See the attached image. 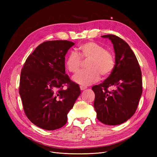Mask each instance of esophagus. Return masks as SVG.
Listing matches in <instances>:
<instances>
[{"label": "esophagus", "instance_id": "1", "mask_svg": "<svg viewBox=\"0 0 157 157\" xmlns=\"http://www.w3.org/2000/svg\"><path fill=\"white\" fill-rule=\"evenodd\" d=\"M80 90H84L85 89H86L87 87L86 86H80Z\"/></svg>", "mask_w": 157, "mask_h": 157}]
</instances>
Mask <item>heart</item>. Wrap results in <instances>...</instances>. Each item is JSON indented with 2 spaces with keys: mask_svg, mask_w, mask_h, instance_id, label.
Listing matches in <instances>:
<instances>
[{
  "mask_svg": "<svg viewBox=\"0 0 157 157\" xmlns=\"http://www.w3.org/2000/svg\"><path fill=\"white\" fill-rule=\"evenodd\" d=\"M87 60V69L82 70L74 76L73 80L79 84H92L100 78V75L105 77L110 75L115 67V57L111 52L105 50L96 42L90 41L80 44L78 53L72 51L65 59V67L70 73H77L82 64Z\"/></svg>",
  "mask_w": 157,
  "mask_h": 157,
  "instance_id": "b5f03b06",
  "label": "heart"
}]
</instances>
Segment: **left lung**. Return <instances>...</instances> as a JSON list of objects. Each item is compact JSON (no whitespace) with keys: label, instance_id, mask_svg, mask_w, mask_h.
Returning a JSON list of instances; mask_svg holds the SVG:
<instances>
[{"label":"left lung","instance_id":"obj_1","mask_svg":"<svg viewBox=\"0 0 157 157\" xmlns=\"http://www.w3.org/2000/svg\"><path fill=\"white\" fill-rule=\"evenodd\" d=\"M113 44L115 67L104 81L95 85L94 106L98 119L107 125H118L135 113L142 94V77L136 57L126 42L115 35L102 36ZM109 87L113 90L109 91Z\"/></svg>","mask_w":157,"mask_h":157}]
</instances>
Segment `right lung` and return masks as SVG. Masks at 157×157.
<instances>
[{
	"instance_id": "right-lung-1",
	"label": "right lung",
	"mask_w": 157,
	"mask_h": 157,
	"mask_svg": "<svg viewBox=\"0 0 157 157\" xmlns=\"http://www.w3.org/2000/svg\"><path fill=\"white\" fill-rule=\"evenodd\" d=\"M74 44L68 40L42 42L21 69L19 93L23 111L32 123L42 129L63 126L80 94L78 84L65 74V56Z\"/></svg>"
}]
</instances>
